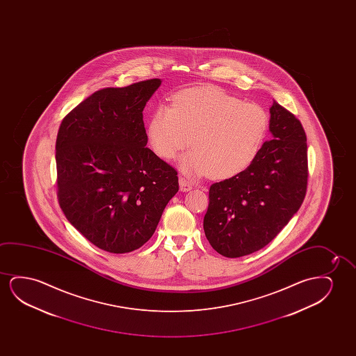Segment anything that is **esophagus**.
Wrapping results in <instances>:
<instances>
[{
	"mask_svg": "<svg viewBox=\"0 0 356 356\" xmlns=\"http://www.w3.org/2000/svg\"><path fill=\"white\" fill-rule=\"evenodd\" d=\"M179 185H180V190L182 192H188L193 188V185L191 184L190 181L186 180L185 177L179 179Z\"/></svg>",
	"mask_w": 356,
	"mask_h": 356,
	"instance_id": "34e87169",
	"label": "esophagus"
}]
</instances>
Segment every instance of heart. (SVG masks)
<instances>
[{"mask_svg": "<svg viewBox=\"0 0 356 356\" xmlns=\"http://www.w3.org/2000/svg\"><path fill=\"white\" fill-rule=\"evenodd\" d=\"M268 131V115L255 103H243L220 88H187L161 104L148 122V141L156 156L181 158L186 174H209L214 180L238 175L252 165ZM191 136V138L189 136Z\"/></svg>", "mask_w": 356, "mask_h": 356, "instance_id": "b5f03b06", "label": "heart"}]
</instances>
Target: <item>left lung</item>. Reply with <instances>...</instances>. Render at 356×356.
<instances>
[{
    "label": "left lung",
    "mask_w": 356,
    "mask_h": 356,
    "mask_svg": "<svg viewBox=\"0 0 356 356\" xmlns=\"http://www.w3.org/2000/svg\"><path fill=\"white\" fill-rule=\"evenodd\" d=\"M268 130L252 165L210 186L203 221L210 245L226 258L254 253L270 243L297 213L307 185V135L292 113L276 101Z\"/></svg>",
    "instance_id": "8db88e82"
}]
</instances>
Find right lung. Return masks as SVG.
I'll list each match as a JSON object with an SVG mask.
<instances>
[{"label":"right lung","instance_id":"add662e5","mask_svg":"<svg viewBox=\"0 0 356 356\" xmlns=\"http://www.w3.org/2000/svg\"><path fill=\"white\" fill-rule=\"evenodd\" d=\"M161 83L96 91L59 127V205L85 238L109 253L146 243L179 191L175 169L146 147L142 112Z\"/></svg>","mask_w":356,"mask_h":356}]
</instances>
